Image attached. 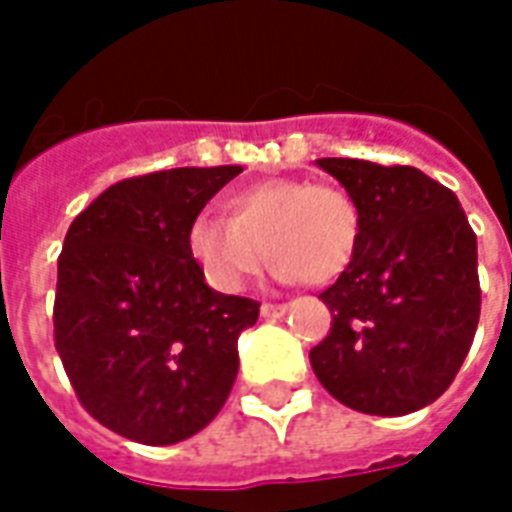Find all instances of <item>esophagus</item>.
Instances as JSON below:
<instances>
[{"instance_id":"1","label":"esophagus","mask_w":512,"mask_h":512,"mask_svg":"<svg viewBox=\"0 0 512 512\" xmlns=\"http://www.w3.org/2000/svg\"><path fill=\"white\" fill-rule=\"evenodd\" d=\"M287 311H290V306H287V303H263V306H260V314H263L265 319L284 317Z\"/></svg>"}]
</instances>
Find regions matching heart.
<instances>
[{
    "instance_id": "obj_1",
    "label": "heart",
    "mask_w": 512,
    "mask_h": 512,
    "mask_svg": "<svg viewBox=\"0 0 512 512\" xmlns=\"http://www.w3.org/2000/svg\"><path fill=\"white\" fill-rule=\"evenodd\" d=\"M230 217L198 214L187 252L222 292H239L268 260L284 282L327 284L360 244V209L343 187L271 177L233 190Z\"/></svg>"
}]
</instances>
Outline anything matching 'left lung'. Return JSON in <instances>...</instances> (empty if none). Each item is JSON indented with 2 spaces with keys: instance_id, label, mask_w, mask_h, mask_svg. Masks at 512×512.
I'll list each match as a JSON object with an SVG mask.
<instances>
[{
  "instance_id": "1",
  "label": "left lung",
  "mask_w": 512,
  "mask_h": 512,
  "mask_svg": "<svg viewBox=\"0 0 512 512\" xmlns=\"http://www.w3.org/2000/svg\"><path fill=\"white\" fill-rule=\"evenodd\" d=\"M360 209V244L327 287L333 327L311 349L319 384L354 411L405 416L462 368L481 317L478 241L448 187L413 166L319 158Z\"/></svg>"
}]
</instances>
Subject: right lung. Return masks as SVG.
<instances>
[{
    "label": "right lung",
    "mask_w": 512,
    "mask_h": 512,
    "mask_svg": "<svg viewBox=\"0 0 512 512\" xmlns=\"http://www.w3.org/2000/svg\"><path fill=\"white\" fill-rule=\"evenodd\" d=\"M241 166L169 169L107 187L58 257L56 351L93 419L144 446L193 438L228 400L260 303L212 290L187 228Z\"/></svg>",
    "instance_id": "obj_1"
}]
</instances>
